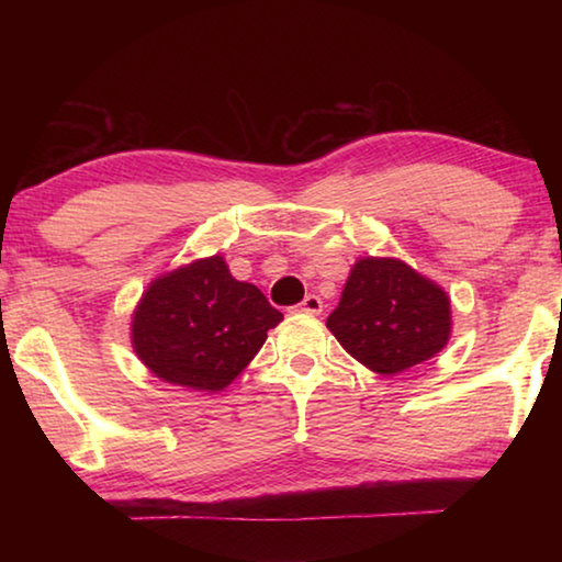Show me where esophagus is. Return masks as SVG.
<instances>
[{
  "instance_id": "1",
  "label": "esophagus",
  "mask_w": 562,
  "mask_h": 562,
  "mask_svg": "<svg viewBox=\"0 0 562 562\" xmlns=\"http://www.w3.org/2000/svg\"><path fill=\"white\" fill-rule=\"evenodd\" d=\"M322 307H325V304H322L317 294H307V297H304L294 310L304 312V315H322Z\"/></svg>"
}]
</instances>
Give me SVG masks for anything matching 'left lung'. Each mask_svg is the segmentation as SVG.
I'll list each match as a JSON object with an SVG mask.
<instances>
[{"label":"left lung","instance_id":"1","mask_svg":"<svg viewBox=\"0 0 562 562\" xmlns=\"http://www.w3.org/2000/svg\"><path fill=\"white\" fill-rule=\"evenodd\" d=\"M327 327L351 357L392 376L439 355L451 337V300L396 258H359Z\"/></svg>","mask_w":562,"mask_h":562}]
</instances>
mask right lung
Segmentation results:
<instances>
[{"label": "right lung", "instance_id": "obj_1", "mask_svg": "<svg viewBox=\"0 0 562 562\" xmlns=\"http://www.w3.org/2000/svg\"><path fill=\"white\" fill-rule=\"evenodd\" d=\"M280 322L282 312L213 255L148 284L131 317V345L164 382L223 392Z\"/></svg>", "mask_w": 562, "mask_h": 562}]
</instances>
